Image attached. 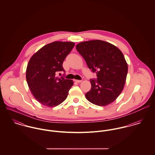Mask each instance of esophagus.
Segmentation results:
<instances>
[{
    "mask_svg": "<svg viewBox=\"0 0 155 155\" xmlns=\"http://www.w3.org/2000/svg\"><path fill=\"white\" fill-rule=\"evenodd\" d=\"M82 81V80H74V82L77 83H81Z\"/></svg>",
    "mask_w": 155,
    "mask_h": 155,
    "instance_id": "esophagus-1",
    "label": "esophagus"
}]
</instances>
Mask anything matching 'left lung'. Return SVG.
<instances>
[{"label": "left lung", "instance_id": "1", "mask_svg": "<svg viewBox=\"0 0 155 155\" xmlns=\"http://www.w3.org/2000/svg\"><path fill=\"white\" fill-rule=\"evenodd\" d=\"M76 48L97 74L96 80H90L87 99L97 106L110 104L120 94L126 81L128 64L124 54L116 46L100 40L82 42Z\"/></svg>", "mask_w": 155, "mask_h": 155}]
</instances>
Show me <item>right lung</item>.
Segmentation results:
<instances>
[{
    "instance_id": "right-lung-1",
    "label": "right lung",
    "mask_w": 155,
    "mask_h": 155,
    "mask_svg": "<svg viewBox=\"0 0 155 155\" xmlns=\"http://www.w3.org/2000/svg\"><path fill=\"white\" fill-rule=\"evenodd\" d=\"M74 43L56 41L46 45L30 58L26 69L28 86L41 104L52 107L62 103L73 85L72 80L56 77Z\"/></svg>"
}]
</instances>
